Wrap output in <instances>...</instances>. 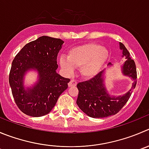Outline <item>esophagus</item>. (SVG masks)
Instances as JSON below:
<instances>
[{
  "label": "esophagus",
  "mask_w": 149,
  "mask_h": 149,
  "mask_svg": "<svg viewBox=\"0 0 149 149\" xmlns=\"http://www.w3.org/2000/svg\"><path fill=\"white\" fill-rule=\"evenodd\" d=\"M77 84V80H71L70 82H69V83H68V86H69V87H72V86H76Z\"/></svg>",
  "instance_id": "obj_1"
}]
</instances>
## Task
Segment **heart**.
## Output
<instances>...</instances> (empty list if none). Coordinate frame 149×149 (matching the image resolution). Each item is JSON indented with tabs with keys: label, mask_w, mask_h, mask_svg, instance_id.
I'll return each mask as SVG.
<instances>
[{
	"label": "heart",
	"mask_w": 149,
	"mask_h": 149,
	"mask_svg": "<svg viewBox=\"0 0 149 149\" xmlns=\"http://www.w3.org/2000/svg\"><path fill=\"white\" fill-rule=\"evenodd\" d=\"M108 58V51L98 44L90 43L72 48L67 58L60 59V65L67 73L73 72L74 67H81V74L86 78L93 77L100 72Z\"/></svg>",
	"instance_id": "1"
}]
</instances>
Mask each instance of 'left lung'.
<instances>
[{"mask_svg": "<svg viewBox=\"0 0 149 149\" xmlns=\"http://www.w3.org/2000/svg\"><path fill=\"white\" fill-rule=\"evenodd\" d=\"M123 57L127 59L123 66V73L133 79L132 88L123 96L110 97L103 85V71L87 81L77 85L78 97L77 104L80 110L92 118H104L118 113L128 102L137 84V69L134 61L130 57V52L120 43Z\"/></svg>", "mask_w": 149, "mask_h": 149, "instance_id": "obj_1", "label": "left lung"}]
</instances>
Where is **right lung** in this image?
<instances>
[{"instance_id":"right-lung-1","label":"right lung","mask_w":149,"mask_h":149,"mask_svg":"<svg viewBox=\"0 0 149 149\" xmlns=\"http://www.w3.org/2000/svg\"><path fill=\"white\" fill-rule=\"evenodd\" d=\"M63 41L43 36L26 44L12 61L9 84L18 108L23 113L40 117L52 110L59 96L68 88L70 79L56 72L57 56ZM30 68L39 72V83L33 89L25 91L23 76Z\"/></svg>"}]
</instances>
